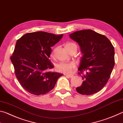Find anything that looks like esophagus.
<instances>
[{"mask_svg":"<svg viewBox=\"0 0 123 123\" xmlns=\"http://www.w3.org/2000/svg\"><path fill=\"white\" fill-rule=\"evenodd\" d=\"M65 75H66L67 76H68V77H69V78H73V75H72V74H65Z\"/></svg>","mask_w":123,"mask_h":123,"instance_id":"1","label":"esophagus"}]
</instances>
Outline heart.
<instances>
[{
  "label": "heart",
  "instance_id": "1",
  "mask_svg": "<svg viewBox=\"0 0 123 123\" xmlns=\"http://www.w3.org/2000/svg\"><path fill=\"white\" fill-rule=\"evenodd\" d=\"M74 45H76L74 44L73 43H67L65 45V48H69L71 47L72 46H74ZM54 53H55V50H53L52 52L51 55H54ZM76 65L74 62H69V63H65V62H61L56 64V69L57 71L63 73H72L74 68H75Z\"/></svg>",
  "mask_w": 123,
  "mask_h": 123
}]
</instances>
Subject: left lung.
<instances>
[{
  "label": "left lung",
  "instance_id": "obj_1",
  "mask_svg": "<svg viewBox=\"0 0 123 123\" xmlns=\"http://www.w3.org/2000/svg\"><path fill=\"white\" fill-rule=\"evenodd\" d=\"M78 43L82 56L78 70L86 71L82 75V85L76 88L82 95L98 92L105 86L114 65V49L110 41L104 35L90 29L79 30L69 35Z\"/></svg>",
  "mask_w": 123,
  "mask_h": 123
}]
</instances>
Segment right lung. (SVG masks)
Instances as JSON below:
<instances>
[{"mask_svg": "<svg viewBox=\"0 0 123 123\" xmlns=\"http://www.w3.org/2000/svg\"><path fill=\"white\" fill-rule=\"evenodd\" d=\"M63 36L38 31L25 34L17 41L11 60L18 81L31 94H46L63 75L48 71L54 68L49 60L51 47Z\"/></svg>", "mask_w": 123, "mask_h": 123, "instance_id": "1", "label": "right lung"}]
</instances>
